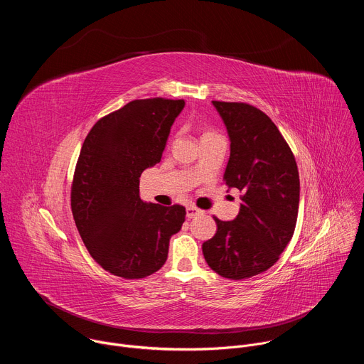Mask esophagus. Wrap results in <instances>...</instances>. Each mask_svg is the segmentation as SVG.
Here are the masks:
<instances>
[{
	"label": "esophagus",
	"instance_id": "34e87169",
	"mask_svg": "<svg viewBox=\"0 0 364 364\" xmlns=\"http://www.w3.org/2000/svg\"><path fill=\"white\" fill-rule=\"evenodd\" d=\"M186 213H187V218H188V219H193V218H196L197 215H200V213H201V210H200V209H197L196 205L190 204V205H187Z\"/></svg>",
	"mask_w": 364,
	"mask_h": 364
}]
</instances>
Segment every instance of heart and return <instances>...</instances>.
<instances>
[{
	"label": "heart",
	"instance_id": "obj_1",
	"mask_svg": "<svg viewBox=\"0 0 364 364\" xmlns=\"http://www.w3.org/2000/svg\"><path fill=\"white\" fill-rule=\"evenodd\" d=\"M215 135H218V134H216V132H213V131H205V132L203 134L201 139H203V138H209V136H215Z\"/></svg>",
	"mask_w": 364,
	"mask_h": 364
}]
</instances>
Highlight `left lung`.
Segmentation results:
<instances>
[{
	"instance_id": "8db88e82",
	"label": "left lung",
	"mask_w": 364,
	"mask_h": 364,
	"mask_svg": "<svg viewBox=\"0 0 364 364\" xmlns=\"http://www.w3.org/2000/svg\"><path fill=\"white\" fill-rule=\"evenodd\" d=\"M230 136L223 176L245 194L237 218H213L216 235L201 246L207 265L228 279L268 271L292 239L299 204L298 167L272 119L246 102L213 100Z\"/></svg>"
}]
</instances>
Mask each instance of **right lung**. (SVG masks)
<instances>
[{
    "label": "right lung",
    "mask_w": 364,
    "mask_h": 364,
    "mask_svg": "<svg viewBox=\"0 0 364 364\" xmlns=\"http://www.w3.org/2000/svg\"><path fill=\"white\" fill-rule=\"evenodd\" d=\"M183 108V99H136L102 117L85 138L72 180V213L90 256L112 275L141 279L157 272L170 237L186 220V207L139 197V177L160 163Z\"/></svg>",
    "instance_id": "1"
}]
</instances>
